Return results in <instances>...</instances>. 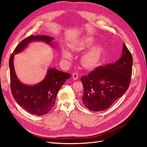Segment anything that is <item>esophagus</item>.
Wrapping results in <instances>:
<instances>
[{"instance_id": "esophagus-1", "label": "esophagus", "mask_w": 147, "mask_h": 147, "mask_svg": "<svg viewBox=\"0 0 147 147\" xmlns=\"http://www.w3.org/2000/svg\"><path fill=\"white\" fill-rule=\"evenodd\" d=\"M72 77H73V78L74 80H78V78L79 77V74H78V73L77 72H74V73H73Z\"/></svg>"}]
</instances>
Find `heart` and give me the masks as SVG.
Masks as SVG:
<instances>
[{"instance_id": "obj_1", "label": "heart", "mask_w": 147, "mask_h": 147, "mask_svg": "<svg viewBox=\"0 0 147 147\" xmlns=\"http://www.w3.org/2000/svg\"><path fill=\"white\" fill-rule=\"evenodd\" d=\"M94 39L92 37L86 38L82 39L76 46L75 48L77 50H82L90 47L93 43ZM101 49L99 47H94L87 52L82 57V62L86 66L92 67L98 63L99 61ZM62 56L65 59H69L71 58V53L69 51L65 50L62 52Z\"/></svg>"}]
</instances>
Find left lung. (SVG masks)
<instances>
[{
	"label": "left lung",
	"mask_w": 147,
	"mask_h": 147,
	"mask_svg": "<svg viewBox=\"0 0 147 147\" xmlns=\"http://www.w3.org/2000/svg\"><path fill=\"white\" fill-rule=\"evenodd\" d=\"M133 57L125 44L121 57L114 63L100 66L83 76L82 102L89 110L98 112L109 108L126 91L130 84Z\"/></svg>",
	"instance_id": "left-lung-1"
}]
</instances>
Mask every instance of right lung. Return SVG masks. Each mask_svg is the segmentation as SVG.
I'll return each mask as SVG.
<instances>
[{
  "mask_svg": "<svg viewBox=\"0 0 147 147\" xmlns=\"http://www.w3.org/2000/svg\"><path fill=\"white\" fill-rule=\"evenodd\" d=\"M53 38L45 35H30L21 41L9 59L10 87L13 98L28 112L42 116L48 113L54 107L58 91L71 75L54 68L48 70L43 81L33 86L23 84L17 78L13 65L14 53L22 52L32 41H43L49 44Z\"/></svg>",
  "mask_w": 147,
  "mask_h": 147,
  "instance_id": "1",
  "label": "right lung"
}]
</instances>
